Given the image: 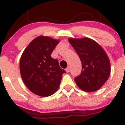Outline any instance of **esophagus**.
Returning <instances> with one entry per match:
<instances>
[{"mask_svg":"<svg viewBox=\"0 0 125 125\" xmlns=\"http://www.w3.org/2000/svg\"><path fill=\"white\" fill-rule=\"evenodd\" d=\"M69 70H70V68H69V67H68V68H67L66 69V73H69Z\"/></svg>","mask_w":125,"mask_h":125,"instance_id":"obj_1","label":"esophagus"}]
</instances>
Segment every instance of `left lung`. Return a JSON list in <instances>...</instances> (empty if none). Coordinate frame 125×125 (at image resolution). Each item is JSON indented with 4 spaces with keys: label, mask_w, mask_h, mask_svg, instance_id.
I'll use <instances>...</instances> for the list:
<instances>
[{
    "label": "left lung",
    "mask_w": 125,
    "mask_h": 125,
    "mask_svg": "<svg viewBox=\"0 0 125 125\" xmlns=\"http://www.w3.org/2000/svg\"><path fill=\"white\" fill-rule=\"evenodd\" d=\"M68 41L82 63L81 73L74 79L76 84L86 92L97 91L110 75L111 66L108 55L97 42L88 37L69 38Z\"/></svg>",
    "instance_id": "8db88e82"
}]
</instances>
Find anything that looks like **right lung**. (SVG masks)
I'll return each instance as SVG.
<instances>
[{"mask_svg": "<svg viewBox=\"0 0 125 125\" xmlns=\"http://www.w3.org/2000/svg\"><path fill=\"white\" fill-rule=\"evenodd\" d=\"M59 41L40 36L33 39L20 59V73L23 82L36 95L49 96L57 91L62 74L58 61L51 56Z\"/></svg>", "mask_w": 125, "mask_h": 125, "instance_id": "add662e5", "label": "right lung"}]
</instances>
